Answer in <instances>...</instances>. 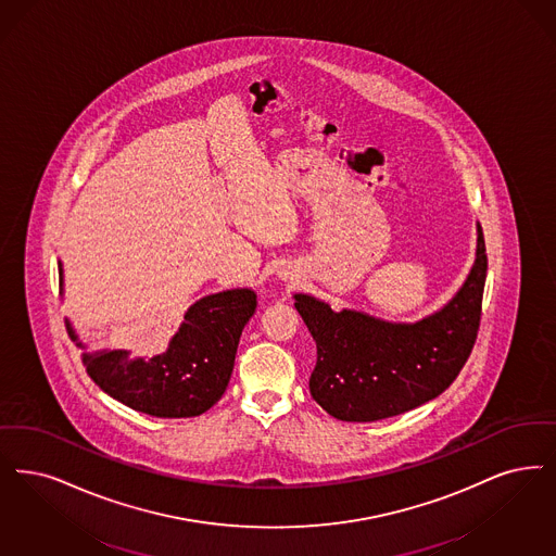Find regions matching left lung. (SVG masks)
I'll list each match as a JSON object with an SVG mask.
<instances>
[{
  "label": "left lung",
  "mask_w": 556,
  "mask_h": 556,
  "mask_svg": "<svg viewBox=\"0 0 556 556\" xmlns=\"http://www.w3.org/2000/svg\"><path fill=\"white\" fill-rule=\"evenodd\" d=\"M486 245L478 225L476 261L443 308L418 323H389L364 312L331 311L295 293V311L316 341L311 395L343 422H377L434 400L462 372L482 316Z\"/></svg>",
  "instance_id": "8db88e82"
}]
</instances>
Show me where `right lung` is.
I'll use <instances>...</instances> for the list:
<instances>
[{"instance_id": "obj_1", "label": "right lung", "mask_w": 556, "mask_h": 556, "mask_svg": "<svg viewBox=\"0 0 556 556\" xmlns=\"http://www.w3.org/2000/svg\"><path fill=\"white\" fill-rule=\"evenodd\" d=\"M64 268L60 263V288ZM256 311L252 289L204 295L184 314L169 348L153 357L128 350L83 354L89 377L110 397L155 418H192L222 400L233 370L240 334ZM67 333L85 348L66 320Z\"/></svg>"}]
</instances>
